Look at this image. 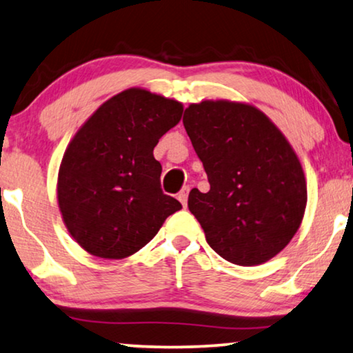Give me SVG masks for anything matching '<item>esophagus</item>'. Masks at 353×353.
<instances>
[{
	"label": "esophagus",
	"instance_id": "34e87169",
	"mask_svg": "<svg viewBox=\"0 0 353 353\" xmlns=\"http://www.w3.org/2000/svg\"><path fill=\"white\" fill-rule=\"evenodd\" d=\"M188 194H190V186H185L180 192H178V201L181 202L183 207L188 204Z\"/></svg>",
	"mask_w": 353,
	"mask_h": 353
}]
</instances>
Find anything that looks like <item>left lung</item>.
<instances>
[{"label":"left lung","instance_id":"left-lung-1","mask_svg":"<svg viewBox=\"0 0 353 353\" xmlns=\"http://www.w3.org/2000/svg\"><path fill=\"white\" fill-rule=\"evenodd\" d=\"M209 178L192 188L188 207L220 257L252 267L289 244L307 205L299 157L262 110L231 101H202L183 115Z\"/></svg>","mask_w":353,"mask_h":353}]
</instances>
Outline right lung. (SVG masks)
<instances>
[{
    "instance_id": "obj_1",
    "label": "right lung",
    "mask_w": 353,
    "mask_h": 353,
    "mask_svg": "<svg viewBox=\"0 0 353 353\" xmlns=\"http://www.w3.org/2000/svg\"><path fill=\"white\" fill-rule=\"evenodd\" d=\"M183 105L130 88L101 105L62 157L57 201L62 220L86 252L125 259L144 248L181 209L163 194L154 148L180 122Z\"/></svg>"
}]
</instances>
